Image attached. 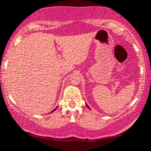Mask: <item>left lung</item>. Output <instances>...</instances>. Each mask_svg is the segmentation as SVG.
<instances>
[{
  "label": "left lung",
  "instance_id": "obj_1",
  "mask_svg": "<svg viewBox=\"0 0 151 151\" xmlns=\"http://www.w3.org/2000/svg\"><path fill=\"white\" fill-rule=\"evenodd\" d=\"M86 106H87V107H88V108H89V109H91V108H89V106H88V105H87V104H86Z\"/></svg>",
  "mask_w": 151,
  "mask_h": 151
}]
</instances>
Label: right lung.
<instances>
[{
	"instance_id": "obj_1",
	"label": "right lung",
	"mask_w": 151,
	"mask_h": 151,
	"mask_svg": "<svg viewBox=\"0 0 151 151\" xmlns=\"http://www.w3.org/2000/svg\"><path fill=\"white\" fill-rule=\"evenodd\" d=\"M56 109H57V108H55V109H54V110H52V111H51V112H54V111H55V110H56Z\"/></svg>"
}]
</instances>
